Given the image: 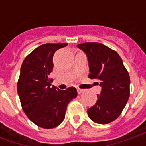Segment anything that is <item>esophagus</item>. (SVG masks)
I'll return each mask as SVG.
<instances>
[{"instance_id": "obj_1", "label": "esophagus", "mask_w": 146, "mask_h": 146, "mask_svg": "<svg viewBox=\"0 0 146 146\" xmlns=\"http://www.w3.org/2000/svg\"><path fill=\"white\" fill-rule=\"evenodd\" d=\"M76 90H77V92H78V94H81V93H83V92H84V90L79 88H76Z\"/></svg>"}]
</instances>
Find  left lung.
<instances>
[{
  "label": "left lung",
  "mask_w": 146,
  "mask_h": 146,
  "mask_svg": "<svg viewBox=\"0 0 146 146\" xmlns=\"http://www.w3.org/2000/svg\"><path fill=\"white\" fill-rule=\"evenodd\" d=\"M87 55L88 77L97 79L102 87L95 104L88 110L92 121L106 124L117 119L130 96V76L116 51L100 43L77 45Z\"/></svg>",
  "instance_id": "obj_1"
}]
</instances>
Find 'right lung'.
Segmentation results:
<instances>
[{
	"mask_svg": "<svg viewBox=\"0 0 146 146\" xmlns=\"http://www.w3.org/2000/svg\"><path fill=\"white\" fill-rule=\"evenodd\" d=\"M67 44H45L34 49L22 64L17 83L21 106L36 125L54 128L63 121L67 106L77 95L73 87L66 90L52 86L48 75L53 70L54 52Z\"/></svg>",
	"mask_w": 146,
	"mask_h": 146,
	"instance_id": "right-lung-1",
	"label": "right lung"
}]
</instances>
